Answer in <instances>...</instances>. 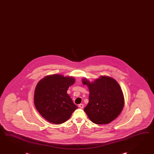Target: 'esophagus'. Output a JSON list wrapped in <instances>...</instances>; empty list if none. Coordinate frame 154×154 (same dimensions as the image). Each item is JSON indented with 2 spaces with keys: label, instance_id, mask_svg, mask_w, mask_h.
Masks as SVG:
<instances>
[{
  "label": "esophagus",
  "instance_id": "obj_1",
  "mask_svg": "<svg viewBox=\"0 0 154 154\" xmlns=\"http://www.w3.org/2000/svg\"><path fill=\"white\" fill-rule=\"evenodd\" d=\"M79 108H81V109H83V107H84V105H83V104H79Z\"/></svg>",
  "mask_w": 154,
  "mask_h": 154
}]
</instances>
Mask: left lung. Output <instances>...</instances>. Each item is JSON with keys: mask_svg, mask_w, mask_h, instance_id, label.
Returning a JSON list of instances; mask_svg holds the SVG:
<instances>
[{"mask_svg": "<svg viewBox=\"0 0 154 154\" xmlns=\"http://www.w3.org/2000/svg\"><path fill=\"white\" fill-rule=\"evenodd\" d=\"M89 90V103L85 112L93 122L98 125L112 122L121 112L124 106V97L119 84L115 79L107 76L91 83L82 79Z\"/></svg>", "mask_w": 154, "mask_h": 154, "instance_id": "left-lung-1", "label": "left lung"}]
</instances>
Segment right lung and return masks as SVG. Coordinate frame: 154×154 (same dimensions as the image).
<instances>
[{
	"label": "right lung",
	"instance_id": "1",
	"mask_svg": "<svg viewBox=\"0 0 154 154\" xmlns=\"http://www.w3.org/2000/svg\"><path fill=\"white\" fill-rule=\"evenodd\" d=\"M75 82L72 77L56 74L46 76L38 82L34 95L35 106L49 122H65L78 108L67 93Z\"/></svg>",
	"mask_w": 154,
	"mask_h": 154
}]
</instances>
